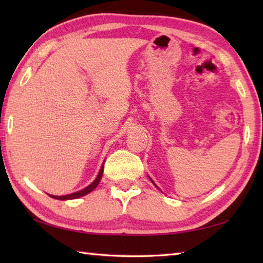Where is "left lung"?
Segmentation results:
<instances>
[{
	"mask_svg": "<svg viewBox=\"0 0 263 263\" xmlns=\"http://www.w3.org/2000/svg\"><path fill=\"white\" fill-rule=\"evenodd\" d=\"M150 181H152V182H153V183H154V181H153V180H152V178H150ZM154 184H155V183H154ZM155 186H157V185H156V184H155Z\"/></svg>",
	"mask_w": 263,
	"mask_h": 263,
	"instance_id": "8db88e82",
	"label": "left lung"
}]
</instances>
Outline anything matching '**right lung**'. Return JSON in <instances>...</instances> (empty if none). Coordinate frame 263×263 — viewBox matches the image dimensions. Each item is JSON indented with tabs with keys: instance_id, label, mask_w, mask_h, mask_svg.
Listing matches in <instances>:
<instances>
[{
	"instance_id": "add662e5",
	"label": "right lung",
	"mask_w": 263,
	"mask_h": 263,
	"mask_svg": "<svg viewBox=\"0 0 263 263\" xmlns=\"http://www.w3.org/2000/svg\"><path fill=\"white\" fill-rule=\"evenodd\" d=\"M103 173H104V164H103L102 167H100V171H99V173H98L96 180H95V181L90 184V185H88L87 187L81 190V191H78V192L71 193V194H68V195H62V197H58V195H52V194H48V195H49V197H52L53 199H58V200H71V199H77V198L83 197V195L90 193V192L92 191V190H95V189L97 187V185L99 184L100 180H102Z\"/></svg>"
}]
</instances>
